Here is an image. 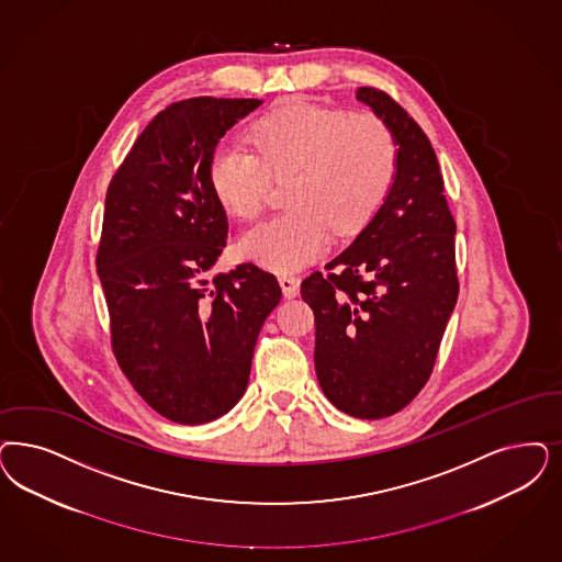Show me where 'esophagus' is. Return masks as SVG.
<instances>
[{"instance_id":"34e87169","label":"esophagus","mask_w":562,"mask_h":562,"mask_svg":"<svg viewBox=\"0 0 562 562\" xmlns=\"http://www.w3.org/2000/svg\"><path fill=\"white\" fill-rule=\"evenodd\" d=\"M278 282H280V286H282V292H284V296H286V299H294V296H299V291H301V280H299L296 276L282 273V276L278 278Z\"/></svg>"}]
</instances>
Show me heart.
I'll list each match as a JSON object with an SVG mask.
<instances>
[{"mask_svg":"<svg viewBox=\"0 0 562 562\" xmlns=\"http://www.w3.org/2000/svg\"><path fill=\"white\" fill-rule=\"evenodd\" d=\"M257 155L233 143L210 161V187L226 212L251 220L263 207L270 176H286L284 212L255 224L238 252L271 271L305 268L328 251L331 228L359 231L384 203L396 175V143L371 114L289 103L252 128Z\"/></svg>","mask_w":562,"mask_h":562,"instance_id":"1","label":"heart"}]
</instances>
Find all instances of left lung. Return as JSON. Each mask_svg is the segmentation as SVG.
Wrapping results in <instances>:
<instances>
[{
	"label": "left lung",
	"mask_w": 562,
	"mask_h": 562,
	"mask_svg": "<svg viewBox=\"0 0 562 562\" xmlns=\"http://www.w3.org/2000/svg\"><path fill=\"white\" fill-rule=\"evenodd\" d=\"M357 101L396 143L384 203L345 251L301 284L315 315V371L329 403L350 417L382 419L426 386L457 305V224L431 143L407 112L373 87Z\"/></svg>",
	"instance_id": "1"
}]
</instances>
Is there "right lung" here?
<instances>
[{"instance_id":"obj_1","label":"right lung","mask_w":562,"mask_h":562,"mask_svg":"<svg viewBox=\"0 0 562 562\" xmlns=\"http://www.w3.org/2000/svg\"><path fill=\"white\" fill-rule=\"evenodd\" d=\"M261 103H172L136 138L105 196L98 273L117 366L149 407L182 426L210 424L243 398L257 336L282 296L252 263L213 276L228 217L210 161Z\"/></svg>"}]
</instances>
